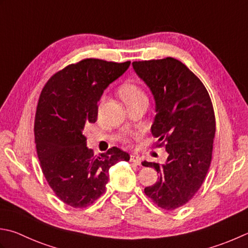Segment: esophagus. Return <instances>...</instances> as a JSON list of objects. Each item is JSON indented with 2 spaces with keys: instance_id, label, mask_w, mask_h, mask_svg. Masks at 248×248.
I'll return each mask as SVG.
<instances>
[{
  "instance_id": "esophagus-1",
  "label": "esophagus",
  "mask_w": 248,
  "mask_h": 248,
  "mask_svg": "<svg viewBox=\"0 0 248 248\" xmlns=\"http://www.w3.org/2000/svg\"><path fill=\"white\" fill-rule=\"evenodd\" d=\"M130 161L134 162L135 164H138V166H140V163H142V159H140V157L138 156V155L133 154L130 156Z\"/></svg>"
}]
</instances>
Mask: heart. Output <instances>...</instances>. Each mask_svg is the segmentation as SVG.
<instances>
[{
  "label": "heart",
  "instance_id": "obj_1",
  "mask_svg": "<svg viewBox=\"0 0 248 248\" xmlns=\"http://www.w3.org/2000/svg\"><path fill=\"white\" fill-rule=\"evenodd\" d=\"M119 93L121 95V99L124 100L125 104L129 103L131 101L144 98L145 96L142 89H140L137 84H134V82H127V84H124L120 88Z\"/></svg>",
  "mask_w": 248,
  "mask_h": 248
}]
</instances>
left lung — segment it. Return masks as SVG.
<instances>
[{
	"label": "left lung",
	"instance_id": "1",
	"mask_svg": "<svg viewBox=\"0 0 248 248\" xmlns=\"http://www.w3.org/2000/svg\"><path fill=\"white\" fill-rule=\"evenodd\" d=\"M132 65L152 91L156 104L152 133L169 155L163 164L142 162L159 173L145 195L163 210H175L196 195L210 169L216 131L212 101L202 81L174 58Z\"/></svg>",
	"mask_w": 248,
	"mask_h": 248
}]
</instances>
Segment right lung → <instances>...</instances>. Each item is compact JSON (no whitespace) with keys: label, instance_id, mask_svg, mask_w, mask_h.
I'll return each instance as SVG.
<instances>
[{"label":"right lung","instance_id":"add662e5","mask_svg":"<svg viewBox=\"0 0 248 248\" xmlns=\"http://www.w3.org/2000/svg\"><path fill=\"white\" fill-rule=\"evenodd\" d=\"M130 63L85 59L58 72L42 90L34 124L37 156L53 192L72 207L92 204L105 191L109 168L130 160L117 147L94 156L82 133L98 119L104 90Z\"/></svg>","mask_w":248,"mask_h":248}]
</instances>
